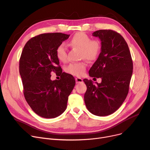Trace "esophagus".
Masks as SVG:
<instances>
[{"label":"esophagus","mask_w":150,"mask_h":150,"mask_svg":"<svg viewBox=\"0 0 150 150\" xmlns=\"http://www.w3.org/2000/svg\"><path fill=\"white\" fill-rule=\"evenodd\" d=\"M75 81H76V83H82L83 81V79L81 78H75Z\"/></svg>","instance_id":"obj_1"}]
</instances>
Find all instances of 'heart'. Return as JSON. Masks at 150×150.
I'll list each match as a JSON object with an SVG mask.
<instances>
[{
    "label": "heart",
    "mask_w": 150,
    "mask_h": 150,
    "mask_svg": "<svg viewBox=\"0 0 150 150\" xmlns=\"http://www.w3.org/2000/svg\"><path fill=\"white\" fill-rule=\"evenodd\" d=\"M69 44L81 49V57L90 61L97 59L101 50L100 42L97 40H91V38L83 32L75 34L71 38ZM56 55L60 61L66 62L67 61V49L64 44H61L58 46L56 50ZM86 66L87 64L84 61L74 62L67 65L65 70L69 74L81 76L84 75Z\"/></svg>",
    "instance_id": "heart-1"
}]
</instances>
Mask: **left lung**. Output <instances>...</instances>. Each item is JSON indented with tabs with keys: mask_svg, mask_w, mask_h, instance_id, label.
<instances>
[{
	"mask_svg": "<svg viewBox=\"0 0 150 150\" xmlns=\"http://www.w3.org/2000/svg\"><path fill=\"white\" fill-rule=\"evenodd\" d=\"M101 41V52L89 71L91 77L101 78L93 84L84 79L87 86L84 102L93 115L106 116L115 112L123 104L129 91L133 64L128 45L119 33L100 30L92 33Z\"/></svg>",
	"mask_w": 150,
	"mask_h": 150,
	"instance_id": "8db88e82",
	"label": "left lung"
}]
</instances>
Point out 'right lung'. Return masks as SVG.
Masks as SVG:
<instances>
[{
	"instance_id": "obj_1",
	"label": "right lung",
	"mask_w": 150,
	"mask_h": 150,
	"mask_svg": "<svg viewBox=\"0 0 150 150\" xmlns=\"http://www.w3.org/2000/svg\"><path fill=\"white\" fill-rule=\"evenodd\" d=\"M70 35L44 33L25 44L19 60V73L23 95L33 111L40 117L52 119L65 111L68 97L75 85L74 76L61 72L56 55L58 45ZM52 72L59 73V81L50 79Z\"/></svg>"
}]
</instances>
